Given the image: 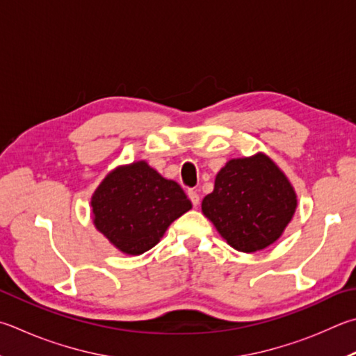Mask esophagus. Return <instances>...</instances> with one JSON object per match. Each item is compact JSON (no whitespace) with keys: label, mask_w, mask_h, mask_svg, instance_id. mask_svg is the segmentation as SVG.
I'll return each instance as SVG.
<instances>
[{"label":"esophagus","mask_w":356,"mask_h":356,"mask_svg":"<svg viewBox=\"0 0 356 356\" xmlns=\"http://www.w3.org/2000/svg\"><path fill=\"white\" fill-rule=\"evenodd\" d=\"M188 197H190V200L193 202V205H195V207L199 205V195H197L196 191L188 190Z\"/></svg>","instance_id":"obj_1"}]
</instances>
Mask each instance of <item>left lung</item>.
<instances>
[{
  "mask_svg": "<svg viewBox=\"0 0 356 356\" xmlns=\"http://www.w3.org/2000/svg\"><path fill=\"white\" fill-rule=\"evenodd\" d=\"M297 207L285 174L268 156L229 160L216 174L202 213L225 241L240 252H257L282 236Z\"/></svg>",
  "mask_w": 356,
  "mask_h": 356,
  "instance_id": "8db88e82",
  "label": "left lung"
}]
</instances>
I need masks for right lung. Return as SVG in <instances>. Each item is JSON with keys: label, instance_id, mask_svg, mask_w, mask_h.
<instances>
[{"label": "right lung", "instance_id": "right-lung-1", "mask_svg": "<svg viewBox=\"0 0 356 356\" xmlns=\"http://www.w3.org/2000/svg\"><path fill=\"white\" fill-rule=\"evenodd\" d=\"M92 209L95 227L116 249L140 255L160 241L191 202L177 182L141 160L108 172L95 191Z\"/></svg>", "mask_w": 356, "mask_h": 356}]
</instances>
